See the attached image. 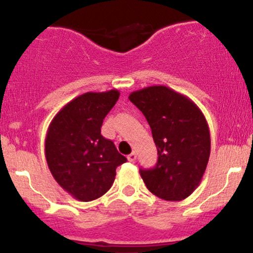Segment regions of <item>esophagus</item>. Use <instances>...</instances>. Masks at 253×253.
Segmentation results:
<instances>
[{"instance_id":"obj_1","label":"esophagus","mask_w":253,"mask_h":253,"mask_svg":"<svg viewBox=\"0 0 253 253\" xmlns=\"http://www.w3.org/2000/svg\"><path fill=\"white\" fill-rule=\"evenodd\" d=\"M127 159H128V162H130V163H133V162H135L136 159V153L135 152H132L130 155H128V157H127Z\"/></svg>"}]
</instances>
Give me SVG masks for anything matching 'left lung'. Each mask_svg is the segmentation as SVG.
<instances>
[{
  "mask_svg": "<svg viewBox=\"0 0 253 253\" xmlns=\"http://www.w3.org/2000/svg\"><path fill=\"white\" fill-rule=\"evenodd\" d=\"M129 101L146 118L158 151L153 169L140 176L153 195L182 201L199 187L211 155L207 120L189 97L165 85L129 94Z\"/></svg>",
  "mask_w": 253,
  "mask_h": 253,
  "instance_id": "1",
  "label": "left lung"
}]
</instances>
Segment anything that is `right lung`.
<instances>
[{
	"instance_id": "right-lung-1",
	"label": "right lung",
	"mask_w": 253,
	"mask_h": 253,
	"mask_svg": "<svg viewBox=\"0 0 253 253\" xmlns=\"http://www.w3.org/2000/svg\"><path fill=\"white\" fill-rule=\"evenodd\" d=\"M119 96L117 89L80 95L57 113L47 128L48 169L58 184L80 201L104 195L114 182L117 168L127 161L101 134L103 119Z\"/></svg>"
}]
</instances>
